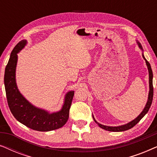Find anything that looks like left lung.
<instances>
[{
    "mask_svg": "<svg viewBox=\"0 0 157 157\" xmlns=\"http://www.w3.org/2000/svg\"><path fill=\"white\" fill-rule=\"evenodd\" d=\"M137 44L139 47V48L141 49V51L144 52L143 48L141 46V45L140 43H139L138 40H136ZM142 56L144 58V59L146 61V64L147 66V68L148 71H149V96H148V100L147 104H146V106L144 107V109H143V111H141V113L139 114L138 117H137L136 119H134V120H132V121L128 122V123L124 124V125L121 126H105L103 125V124H101L96 121L95 118H94V115H93V119L94 120V121L96 122V124H98V126L101 127L103 129H105L106 131H109V132H124V131H126L128 129H130L132 127L136 125V124L138 123V122L140 121V120L142 119V118L144 117V116L147 114L148 111H149L150 107H151V103H152V100H153V95H154V88H153V72H152L151 68V65L149 62L147 61V60L145 59L144 56V53H142Z\"/></svg>",
    "mask_w": 157,
    "mask_h": 157,
    "instance_id": "left-lung-1",
    "label": "left lung"
}]
</instances>
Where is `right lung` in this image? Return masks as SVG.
I'll return each mask as SVG.
<instances>
[{"instance_id": "add662e5", "label": "right lung", "mask_w": 157, "mask_h": 157, "mask_svg": "<svg viewBox=\"0 0 157 157\" xmlns=\"http://www.w3.org/2000/svg\"><path fill=\"white\" fill-rule=\"evenodd\" d=\"M26 44L27 40H23L14 47L6 67L4 84L8 106L13 117L31 129L39 132L57 129L62 127L68 121L74 91H70L66 93L61 109L56 112L50 113L31 104L19 91L16 81L18 53Z\"/></svg>"}]
</instances>
